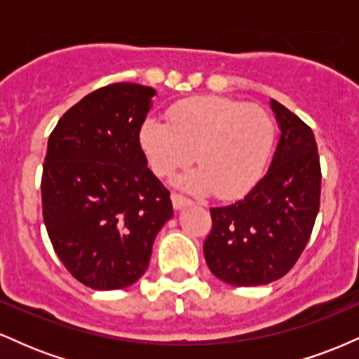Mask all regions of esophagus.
<instances>
[{
	"instance_id": "obj_1",
	"label": "esophagus",
	"mask_w": 359,
	"mask_h": 359,
	"mask_svg": "<svg viewBox=\"0 0 359 359\" xmlns=\"http://www.w3.org/2000/svg\"><path fill=\"white\" fill-rule=\"evenodd\" d=\"M172 204H174L175 211H182V209L192 205V201L185 199L184 196H179V194H172Z\"/></svg>"
}]
</instances>
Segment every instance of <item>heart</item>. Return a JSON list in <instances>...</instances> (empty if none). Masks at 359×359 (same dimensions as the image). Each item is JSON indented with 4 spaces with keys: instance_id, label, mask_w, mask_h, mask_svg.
<instances>
[{
    "instance_id": "1",
    "label": "heart",
    "mask_w": 359,
    "mask_h": 359,
    "mask_svg": "<svg viewBox=\"0 0 359 359\" xmlns=\"http://www.w3.org/2000/svg\"><path fill=\"white\" fill-rule=\"evenodd\" d=\"M275 126L265 109L222 96H197L175 102L168 121L147 118L140 147L151 170L170 177L196 158L199 167L174 180L192 194L236 199L248 194L265 172Z\"/></svg>"
}]
</instances>
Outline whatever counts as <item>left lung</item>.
<instances>
[{
    "instance_id": "obj_1",
    "label": "left lung",
    "mask_w": 359,
    "mask_h": 359,
    "mask_svg": "<svg viewBox=\"0 0 359 359\" xmlns=\"http://www.w3.org/2000/svg\"><path fill=\"white\" fill-rule=\"evenodd\" d=\"M280 137L265 177L245 199L212 208L204 241L209 270L236 287L282 278L306 248L320 199V165L312 130L270 100Z\"/></svg>"
}]
</instances>
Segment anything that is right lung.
<instances>
[{"mask_svg": "<svg viewBox=\"0 0 359 359\" xmlns=\"http://www.w3.org/2000/svg\"><path fill=\"white\" fill-rule=\"evenodd\" d=\"M156 90L119 82L74 104L48 138L43 222L65 269L94 290L133 285L174 216L170 192L148 168L140 126Z\"/></svg>", "mask_w": 359, "mask_h": 359, "instance_id": "obj_1", "label": "right lung"}]
</instances>
